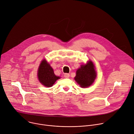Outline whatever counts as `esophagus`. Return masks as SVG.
I'll use <instances>...</instances> for the list:
<instances>
[{
  "instance_id": "obj_1",
  "label": "esophagus",
  "mask_w": 134,
  "mask_h": 134,
  "mask_svg": "<svg viewBox=\"0 0 134 134\" xmlns=\"http://www.w3.org/2000/svg\"><path fill=\"white\" fill-rule=\"evenodd\" d=\"M69 74H68V73H65V74H64V77H65V78H66V79H68V78H69Z\"/></svg>"
}]
</instances>
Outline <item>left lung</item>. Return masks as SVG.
Returning a JSON list of instances; mask_svg holds the SVG:
<instances>
[{"label":"left lung","instance_id":"1","mask_svg":"<svg viewBox=\"0 0 134 134\" xmlns=\"http://www.w3.org/2000/svg\"><path fill=\"white\" fill-rule=\"evenodd\" d=\"M96 77L94 66L93 63L90 61L86 65H81V68L77 69L74 79L81 87L85 88L91 86Z\"/></svg>","mask_w":134,"mask_h":134}]
</instances>
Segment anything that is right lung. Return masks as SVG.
<instances>
[{"label": "right lung", "mask_w": 134, "mask_h": 134, "mask_svg": "<svg viewBox=\"0 0 134 134\" xmlns=\"http://www.w3.org/2000/svg\"><path fill=\"white\" fill-rule=\"evenodd\" d=\"M37 76L40 83L47 87L52 86L57 80L60 78L55 75L52 68L45 59L40 64L38 69Z\"/></svg>", "instance_id": "1"}]
</instances>
